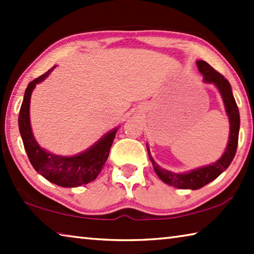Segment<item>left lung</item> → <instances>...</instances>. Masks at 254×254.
I'll list each match as a JSON object with an SVG mask.
<instances>
[{"instance_id":"8db88e82","label":"left lung","mask_w":254,"mask_h":254,"mask_svg":"<svg viewBox=\"0 0 254 254\" xmlns=\"http://www.w3.org/2000/svg\"><path fill=\"white\" fill-rule=\"evenodd\" d=\"M196 64L199 72L204 77L205 83L214 84L216 86V88L218 89L223 98L227 117H229L230 135L224 153L222 154V157L218 160L210 163V165L198 167V168L186 171V173H174V171L161 168L153 160L151 153H150L149 145L147 144L149 159L152 163L153 169L156 171L158 177L165 184H168L169 186H174L179 189H191V190L204 187L205 185L213 182L223 171L227 169V167L231 165L235 156L240 131V113L229 80L225 79L224 76L217 72L204 60H198V62H196Z\"/></svg>"}]
</instances>
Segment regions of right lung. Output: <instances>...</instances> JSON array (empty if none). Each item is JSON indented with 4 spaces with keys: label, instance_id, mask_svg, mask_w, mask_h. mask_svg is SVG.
Wrapping results in <instances>:
<instances>
[{
    "label": "right lung",
    "instance_id": "1",
    "mask_svg": "<svg viewBox=\"0 0 254 254\" xmlns=\"http://www.w3.org/2000/svg\"><path fill=\"white\" fill-rule=\"evenodd\" d=\"M55 68L56 65L46 74L29 83L19 113V130L25 152L37 173L58 186L78 187L93 182L100 175L109 158L110 149L118 132V127L107 132L85 151L71 157L58 156L41 148L34 139L30 123V100L37 84L44 81Z\"/></svg>",
    "mask_w": 254,
    "mask_h": 254
}]
</instances>
